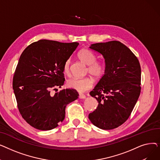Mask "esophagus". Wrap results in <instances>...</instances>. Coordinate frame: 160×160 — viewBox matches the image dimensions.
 <instances>
[{"label": "esophagus", "mask_w": 160, "mask_h": 160, "mask_svg": "<svg viewBox=\"0 0 160 160\" xmlns=\"http://www.w3.org/2000/svg\"><path fill=\"white\" fill-rule=\"evenodd\" d=\"M79 98L84 99L86 98V95H84L83 94H79Z\"/></svg>", "instance_id": "esophagus-1"}]
</instances>
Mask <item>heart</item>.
<instances>
[{"label": "heart", "instance_id": "heart-1", "mask_svg": "<svg viewBox=\"0 0 160 160\" xmlns=\"http://www.w3.org/2000/svg\"><path fill=\"white\" fill-rule=\"evenodd\" d=\"M80 60L88 65V71L95 78L102 77L105 72V65L100 61H96L95 55L87 48L81 49L78 53ZM63 72L69 74L70 72V60H67L63 67ZM93 80L89 77L82 78H72L67 82V85L69 88L73 89L80 93L89 90L93 86Z\"/></svg>", "mask_w": 160, "mask_h": 160}]
</instances>
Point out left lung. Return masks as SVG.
Returning a JSON list of instances; mask_svg holds the SVG:
<instances>
[{"instance_id":"1","label":"left lung","mask_w":160,"mask_h":160,"mask_svg":"<svg viewBox=\"0 0 160 160\" xmlns=\"http://www.w3.org/2000/svg\"><path fill=\"white\" fill-rule=\"evenodd\" d=\"M92 50L101 54L105 72L90 95L98 102L89 119L97 127L112 130L130 117L141 92V67L138 59L118 41L92 44Z\"/></svg>"}]
</instances>
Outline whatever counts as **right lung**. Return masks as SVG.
<instances>
[{"mask_svg": "<svg viewBox=\"0 0 160 160\" xmlns=\"http://www.w3.org/2000/svg\"><path fill=\"white\" fill-rule=\"evenodd\" d=\"M78 45L41 39L21 55L13 89L21 115L32 127L41 130L57 127L65 119L66 106L78 98V92L72 89L54 95L50 91L63 85V65Z\"/></svg>", "mask_w": 160, "mask_h": 160, "instance_id": "obj_1", "label": "right lung"}]
</instances>
